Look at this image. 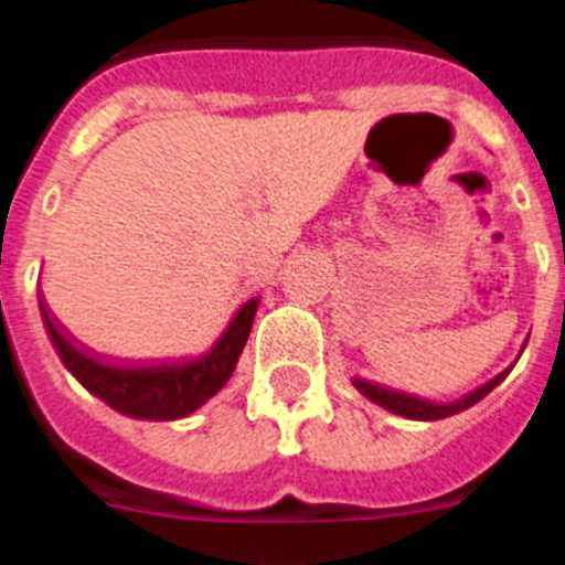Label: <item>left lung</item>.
I'll return each instance as SVG.
<instances>
[{
	"label": "left lung",
	"mask_w": 565,
	"mask_h": 565,
	"mask_svg": "<svg viewBox=\"0 0 565 565\" xmlns=\"http://www.w3.org/2000/svg\"><path fill=\"white\" fill-rule=\"evenodd\" d=\"M504 376H508V371L499 373L497 379H490L488 384L471 390L468 395H462L460 402H451V404H431V402H426V398H415V395L395 393V390L379 387V384L365 382V379H354V387L360 390L362 395H367L371 402H376L379 407L390 409V413L404 415V418H415V420H437V418H449V415L462 413V409L473 407V404H477L479 398H484V395L497 387V384L502 382Z\"/></svg>",
	"instance_id": "1"
}]
</instances>
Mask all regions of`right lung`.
<instances>
[{"label":"right lung","instance_id":"obj_1","mask_svg":"<svg viewBox=\"0 0 565 565\" xmlns=\"http://www.w3.org/2000/svg\"><path fill=\"white\" fill-rule=\"evenodd\" d=\"M258 309V298L242 303L239 312L234 315L225 334L220 337L217 345L194 356V360L175 362V365H108L94 354H86L83 348L72 345L57 320L52 318L50 307L41 303L44 326L50 331V340L55 345L63 365L72 371V376L103 398L116 413L130 415V418L145 420H175L183 415L194 413L211 395L217 393L234 373L236 360L245 348L247 334H250L253 315Z\"/></svg>","mask_w":565,"mask_h":565}]
</instances>
